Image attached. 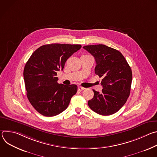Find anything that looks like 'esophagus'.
<instances>
[{
  "label": "esophagus",
  "instance_id": "esophagus-1",
  "mask_svg": "<svg viewBox=\"0 0 157 157\" xmlns=\"http://www.w3.org/2000/svg\"><path fill=\"white\" fill-rule=\"evenodd\" d=\"M84 89H85V88H84V87H82V86H78V90H79V91H83Z\"/></svg>",
  "mask_w": 157,
  "mask_h": 157
}]
</instances>
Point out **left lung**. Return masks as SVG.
<instances>
[{
    "mask_svg": "<svg viewBox=\"0 0 157 157\" xmlns=\"http://www.w3.org/2000/svg\"><path fill=\"white\" fill-rule=\"evenodd\" d=\"M83 48L94 57L95 73L102 78V92L93 89L94 97L88 101V105L100 115L113 114L125 104L130 95V67L120 52L104 44L87 45Z\"/></svg>",
    "mask_w": 157,
    "mask_h": 157,
    "instance_id": "8db88e82",
    "label": "left lung"
}]
</instances>
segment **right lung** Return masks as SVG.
Here are the masks:
<instances>
[{
    "instance_id": "add662e5",
    "label": "right lung",
    "mask_w": 157,
    "mask_h": 157,
    "mask_svg": "<svg viewBox=\"0 0 157 157\" xmlns=\"http://www.w3.org/2000/svg\"><path fill=\"white\" fill-rule=\"evenodd\" d=\"M81 44L52 43L36 49L27 62L24 77L28 99L32 106L44 116H56L68 107L78 90L76 84L58 83L57 71Z\"/></svg>"
}]
</instances>
